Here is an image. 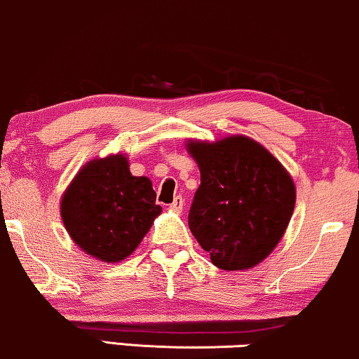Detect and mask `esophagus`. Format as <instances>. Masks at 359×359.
Instances as JSON below:
<instances>
[{
	"label": "esophagus",
	"mask_w": 359,
	"mask_h": 359,
	"mask_svg": "<svg viewBox=\"0 0 359 359\" xmlns=\"http://www.w3.org/2000/svg\"><path fill=\"white\" fill-rule=\"evenodd\" d=\"M182 209H184V198L180 196H177L174 201H172L170 210H174V212H182Z\"/></svg>",
	"instance_id": "1"
}]
</instances>
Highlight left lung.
Returning <instances> with one entry per match:
<instances>
[{
    "label": "left lung",
    "instance_id": "8db88e82",
    "mask_svg": "<svg viewBox=\"0 0 359 359\" xmlns=\"http://www.w3.org/2000/svg\"><path fill=\"white\" fill-rule=\"evenodd\" d=\"M187 147L201 168V185L189 210L194 237L224 271L259 264L291 221L292 179L278 158L248 137L189 142Z\"/></svg>",
    "mask_w": 359,
    "mask_h": 359
}]
</instances>
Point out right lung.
<instances>
[{
	"mask_svg": "<svg viewBox=\"0 0 359 359\" xmlns=\"http://www.w3.org/2000/svg\"><path fill=\"white\" fill-rule=\"evenodd\" d=\"M161 210L152 182L133 177L122 154L86 163L62 198L68 234L103 262L130 256Z\"/></svg>",
	"mask_w": 359,
	"mask_h": 359,
	"instance_id": "1",
	"label": "right lung"
}]
</instances>
